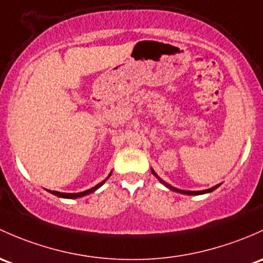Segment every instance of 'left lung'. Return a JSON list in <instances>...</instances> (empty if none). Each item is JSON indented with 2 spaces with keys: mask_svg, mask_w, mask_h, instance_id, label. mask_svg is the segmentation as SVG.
Returning <instances> with one entry per match:
<instances>
[{
  "mask_svg": "<svg viewBox=\"0 0 263 263\" xmlns=\"http://www.w3.org/2000/svg\"><path fill=\"white\" fill-rule=\"evenodd\" d=\"M151 173H153L154 175L156 176L157 179H159V181L161 182V184H164L165 186L168 187V189H170V190H173V192L180 193V194H186V195H200V194H205V193H211V192H213V190H215V189H217L218 186H219V185H215V186L211 187V189H206V190H200V192H190V190H181V189H176V187L171 186V185H168L167 182H165L164 180H162V179H160V176L157 175L156 173H155V171L153 170V168H151Z\"/></svg>",
  "mask_w": 263,
  "mask_h": 263,
  "instance_id": "1",
  "label": "left lung"
}]
</instances>
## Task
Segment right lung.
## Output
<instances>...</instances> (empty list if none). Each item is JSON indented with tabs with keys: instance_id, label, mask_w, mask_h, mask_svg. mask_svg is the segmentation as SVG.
<instances>
[{
	"instance_id": "right-lung-1",
	"label": "right lung",
	"mask_w": 263,
	"mask_h": 263,
	"mask_svg": "<svg viewBox=\"0 0 263 263\" xmlns=\"http://www.w3.org/2000/svg\"><path fill=\"white\" fill-rule=\"evenodd\" d=\"M110 174H112V173H110ZM110 174H109V175H108V178H109V176H110ZM108 178H107V179H108ZM107 179H106V180H107ZM106 180L101 181V182H99V184H97L96 186L90 187V189L85 190V192H82V193H59V192H55V190H49V192H50L51 194L57 195V197H59V198H66V199H77V198H82V197H84V195H88V194H90V193L96 192V190L98 189V187H101L102 185H103L104 182H106Z\"/></svg>"
}]
</instances>
